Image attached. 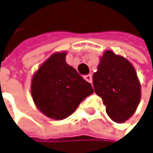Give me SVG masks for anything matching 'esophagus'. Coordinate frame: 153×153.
Here are the masks:
<instances>
[{"instance_id":"esophagus-1","label":"esophagus","mask_w":153,"mask_h":153,"mask_svg":"<svg viewBox=\"0 0 153 153\" xmlns=\"http://www.w3.org/2000/svg\"><path fill=\"white\" fill-rule=\"evenodd\" d=\"M84 79H85L88 82H90V83H92V82H93V77H92V75H91V74H87V75H85V76H84Z\"/></svg>"}]
</instances>
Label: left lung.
<instances>
[{"label": "left lung", "instance_id": "8db88e82", "mask_svg": "<svg viewBox=\"0 0 153 153\" xmlns=\"http://www.w3.org/2000/svg\"><path fill=\"white\" fill-rule=\"evenodd\" d=\"M93 84L113 121L123 123L135 113L140 100V84L128 59L105 51L93 76Z\"/></svg>", "mask_w": 153, "mask_h": 153}]
</instances>
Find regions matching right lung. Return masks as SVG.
I'll list each match as a JSON object with an SVG mask.
<instances>
[{
	"label": "right lung",
	"mask_w": 153,
	"mask_h": 153,
	"mask_svg": "<svg viewBox=\"0 0 153 153\" xmlns=\"http://www.w3.org/2000/svg\"><path fill=\"white\" fill-rule=\"evenodd\" d=\"M66 52L54 53L35 73L31 94L37 108L47 117L64 119L94 93L91 83L68 65Z\"/></svg>",
	"instance_id": "right-lung-1"
}]
</instances>
